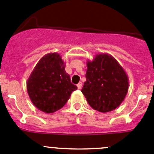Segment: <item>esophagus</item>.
I'll list each match as a JSON object with an SVG mask.
<instances>
[{
    "mask_svg": "<svg viewBox=\"0 0 154 154\" xmlns=\"http://www.w3.org/2000/svg\"><path fill=\"white\" fill-rule=\"evenodd\" d=\"M77 89H79V90H80V89H81V87H82V83H81V82H79L78 84H77Z\"/></svg>",
    "mask_w": 154,
    "mask_h": 154,
    "instance_id": "esophagus-1",
    "label": "esophagus"
}]
</instances>
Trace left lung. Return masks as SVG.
<instances>
[{
    "label": "left lung",
    "mask_w": 154,
    "mask_h": 154,
    "mask_svg": "<svg viewBox=\"0 0 154 154\" xmlns=\"http://www.w3.org/2000/svg\"><path fill=\"white\" fill-rule=\"evenodd\" d=\"M87 66V80L81 92L89 105L103 113L116 109L128 91V77L123 67L107 53L96 54Z\"/></svg>",
    "instance_id": "1"
}]
</instances>
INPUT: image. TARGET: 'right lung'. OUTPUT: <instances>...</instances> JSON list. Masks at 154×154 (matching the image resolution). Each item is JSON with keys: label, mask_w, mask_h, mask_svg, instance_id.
Here are the masks:
<instances>
[{"label": "right lung", "mask_w": 154, "mask_h": 154, "mask_svg": "<svg viewBox=\"0 0 154 154\" xmlns=\"http://www.w3.org/2000/svg\"><path fill=\"white\" fill-rule=\"evenodd\" d=\"M58 53L43 56L32 71L26 89L32 103L40 111L53 113L61 109L77 89L71 84Z\"/></svg>", "instance_id": "add662e5"}]
</instances>
